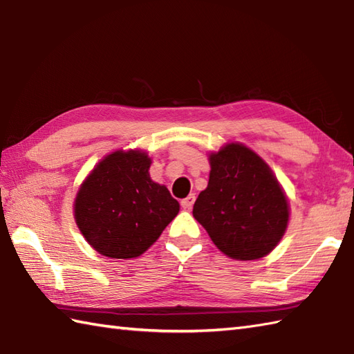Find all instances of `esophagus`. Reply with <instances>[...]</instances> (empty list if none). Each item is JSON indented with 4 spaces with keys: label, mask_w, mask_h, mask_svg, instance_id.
<instances>
[{
    "label": "esophagus",
    "mask_w": 354,
    "mask_h": 354,
    "mask_svg": "<svg viewBox=\"0 0 354 354\" xmlns=\"http://www.w3.org/2000/svg\"><path fill=\"white\" fill-rule=\"evenodd\" d=\"M194 203H195V195H187L186 198H183L182 201H180V204H182V207L186 209V210H189L192 207Z\"/></svg>",
    "instance_id": "obj_1"
}]
</instances>
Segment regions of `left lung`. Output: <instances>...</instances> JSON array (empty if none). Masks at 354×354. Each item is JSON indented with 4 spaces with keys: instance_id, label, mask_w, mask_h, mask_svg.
Segmentation results:
<instances>
[{
    "instance_id": "8db88e82",
    "label": "left lung",
    "mask_w": 354,
    "mask_h": 354,
    "mask_svg": "<svg viewBox=\"0 0 354 354\" xmlns=\"http://www.w3.org/2000/svg\"><path fill=\"white\" fill-rule=\"evenodd\" d=\"M207 187L194 204V218L232 259L254 261L283 236L289 206L268 165L242 144L209 157Z\"/></svg>"
}]
</instances>
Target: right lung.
Masks as SVG:
<instances>
[{
	"instance_id": "obj_1",
	"label": "right lung",
	"mask_w": 354,
	"mask_h": 354,
	"mask_svg": "<svg viewBox=\"0 0 354 354\" xmlns=\"http://www.w3.org/2000/svg\"><path fill=\"white\" fill-rule=\"evenodd\" d=\"M150 165L142 151H115L93 168L77 192V225L100 254L138 257L177 216L178 201L153 182Z\"/></svg>"
}]
</instances>
